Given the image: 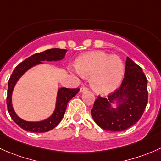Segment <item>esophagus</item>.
Returning a JSON list of instances; mask_svg holds the SVG:
<instances>
[{
	"label": "esophagus",
	"mask_w": 161,
	"mask_h": 161,
	"mask_svg": "<svg viewBox=\"0 0 161 161\" xmlns=\"http://www.w3.org/2000/svg\"><path fill=\"white\" fill-rule=\"evenodd\" d=\"M87 88L86 87H84V86H81L80 88V92H85V91H87Z\"/></svg>",
	"instance_id": "1"
}]
</instances>
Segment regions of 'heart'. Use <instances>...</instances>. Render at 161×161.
I'll return each mask as SVG.
<instances>
[{
    "label": "heart",
    "instance_id": "1",
    "mask_svg": "<svg viewBox=\"0 0 161 161\" xmlns=\"http://www.w3.org/2000/svg\"><path fill=\"white\" fill-rule=\"evenodd\" d=\"M75 72L80 77H90L94 92L106 95L116 90L124 74V64L116 55L102 50L87 52L79 56Z\"/></svg>",
    "mask_w": 161,
    "mask_h": 161
}]
</instances>
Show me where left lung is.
I'll use <instances>...</instances> for the list:
<instances>
[{"mask_svg":"<svg viewBox=\"0 0 161 161\" xmlns=\"http://www.w3.org/2000/svg\"><path fill=\"white\" fill-rule=\"evenodd\" d=\"M124 76L120 87L107 98L99 96L91 112L94 122L105 130H127L140 120L147 105V79L130 57L126 58ZM114 103L117 104L115 109L111 107Z\"/></svg>","mask_w":161,"mask_h":161,"instance_id":"1","label":"left lung"}]
</instances>
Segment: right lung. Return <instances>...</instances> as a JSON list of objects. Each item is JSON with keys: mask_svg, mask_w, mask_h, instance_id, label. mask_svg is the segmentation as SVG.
Returning a JSON list of instances; mask_svg holds the SVG:
<instances>
[{"mask_svg": "<svg viewBox=\"0 0 161 161\" xmlns=\"http://www.w3.org/2000/svg\"><path fill=\"white\" fill-rule=\"evenodd\" d=\"M67 49H51L42 53H38L29 56L23 62L19 64L13 71L8 84V95H7V106L8 111L11 119L19 126L24 130L32 132H45L54 129L60 122L65 114L67 103L71 98L78 93L80 89H70L61 87L58 90L56 97V108L51 116L39 122H28L23 120L17 115L12 106V92L16 83L20 77L27 70L38 64H42V61H59L65 57Z\"/></svg>", "mask_w": 161, "mask_h": 161, "instance_id": "add662e5", "label": "right lung"}]
</instances>
